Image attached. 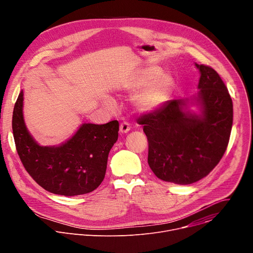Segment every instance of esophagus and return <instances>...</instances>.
I'll return each instance as SVG.
<instances>
[{
    "mask_svg": "<svg viewBox=\"0 0 253 253\" xmlns=\"http://www.w3.org/2000/svg\"><path fill=\"white\" fill-rule=\"evenodd\" d=\"M130 131V125L127 122H123L120 124V133L125 134Z\"/></svg>",
    "mask_w": 253,
    "mask_h": 253,
    "instance_id": "1",
    "label": "esophagus"
}]
</instances>
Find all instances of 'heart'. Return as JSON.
I'll return each mask as SVG.
<instances>
[{
	"label": "heart",
	"mask_w": 253,
	"mask_h": 253,
	"mask_svg": "<svg viewBox=\"0 0 253 253\" xmlns=\"http://www.w3.org/2000/svg\"><path fill=\"white\" fill-rule=\"evenodd\" d=\"M158 67L143 68L136 71L121 85V89L127 93L140 91L134 98V106L140 113L154 112L162 107L170 98L174 88V79L169 74H161ZM103 104L110 111H116L117 105L110 97L105 96Z\"/></svg>",
	"instance_id": "b5f03b06"
}]
</instances>
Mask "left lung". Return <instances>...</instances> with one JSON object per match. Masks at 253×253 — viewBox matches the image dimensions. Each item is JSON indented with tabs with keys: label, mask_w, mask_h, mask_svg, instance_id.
Wrapping results in <instances>:
<instances>
[{
	"label": "left lung",
	"mask_w": 253,
	"mask_h": 253,
	"mask_svg": "<svg viewBox=\"0 0 253 253\" xmlns=\"http://www.w3.org/2000/svg\"><path fill=\"white\" fill-rule=\"evenodd\" d=\"M199 70L198 93L167 101L143 116L148 164L161 180L180 185L202 179L222 158L232 128L233 105L223 81L212 68Z\"/></svg>",
	"instance_id": "1"
}]
</instances>
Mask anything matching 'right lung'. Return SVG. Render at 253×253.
I'll list each match as a JSON object with an SVG mask.
<instances>
[{"label":"right lung","instance_id":"1","mask_svg":"<svg viewBox=\"0 0 253 253\" xmlns=\"http://www.w3.org/2000/svg\"><path fill=\"white\" fill-rule=\"evenodd\" d=\"M24 92L13 112V134L17 152L32 178L45 190L64 196L82 195L103 181L108 155L118 140L119 123H83L59 145L42 146L35 140L24 119Z\"/></svg>","mask_w":253,"mask_h":253}]
</instances>
